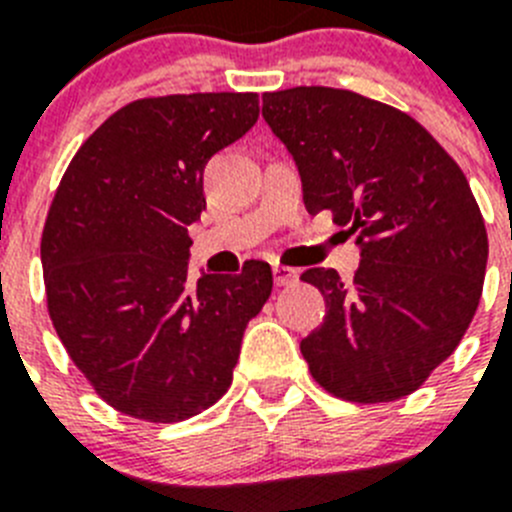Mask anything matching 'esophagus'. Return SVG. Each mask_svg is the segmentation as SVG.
<instances>
[{"instance_id": "obj_1", "label": "esophagus", "mask_w": 512, "mask_h": 512, "mask_svg": "<svg viewBox=\"0 0 512 512\" xmlns=\"http://www.w3.org/2000/svg\"><path fill=\"white\" fill-rule=\"evenodd\" d=\"M271 274H274V284L277 287H289V284H295L297 277H300V271L292 269V266H274L271 269Z\"/></svg>"}]
</instances>
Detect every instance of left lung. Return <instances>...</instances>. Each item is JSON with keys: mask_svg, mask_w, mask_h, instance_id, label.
Segmentation results:
<instances>
[{"mask_svg": "<svg viewBox=\"0 0 512 512\" xmlns=\"http://www.w3.org/2000/svg\"><path fill=\"white\" fill-rule=\"evenodd\" d=\"M264 120L295 156L307 212L328 210L361 246L351 282L300 277L328 307L300 343L312 379L359 405L413 395L482 297L487 230L467 176L420 122L348 89L269 92Z\"/></svg>", "mask_w": 512, "mask_h": 512, "instance_id": "obj_1", "label": "left lung"}]
</instances>
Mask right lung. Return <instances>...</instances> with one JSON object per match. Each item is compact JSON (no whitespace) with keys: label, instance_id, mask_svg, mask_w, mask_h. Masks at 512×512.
<instances>
[{"label":"right lung","instance_id":"1","mask_svg":"<svg viewBox=\"0 0 512 512\" xmlns=\"http://www.w3.org/2000/svg\"><path fill=\"white\" fill-rule=\"evenodd\" d=\"M259 120V94H166L125 104L63 174L40 238L63 348L107 405L148 423L200 415L228 392L271 266L189 279L187 225L205 164Z\"/></svg>","mask_w":512,"mask_h":512}]
</instances>
